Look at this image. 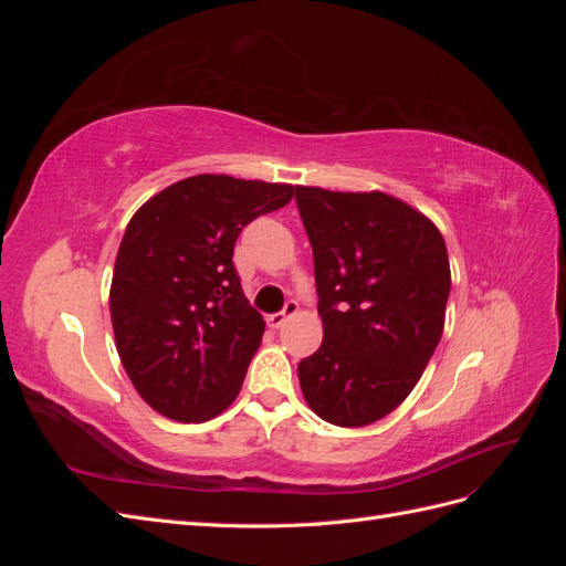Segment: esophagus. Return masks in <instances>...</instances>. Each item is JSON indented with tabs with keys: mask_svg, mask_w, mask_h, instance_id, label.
<instances>
[{
	"mask_svg": "<svg viewBox=\"0 0 566 566\" xmlns=\"http://www.w3.org/2000/svg\"><path fill=\"white\" fill-rule=\"evenodd\" d=\"M297 312H300V304H297L295 300H290V302L285 304V310H283V312H279V314H271L266 321H269L271 328H281V325H283L287 318H293Z\"/></svg>",
	"mask_w": 566,
	"mask_h": 566,
	"instance_id": "34e87169",
	"label": "esophagus"
}]
</instances>
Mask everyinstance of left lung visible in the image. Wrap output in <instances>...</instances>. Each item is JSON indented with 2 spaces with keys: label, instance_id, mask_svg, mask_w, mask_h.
Instances as JSON below:
<instances>
[{
  "label": "left lung",
  "instance_id": "8db88e82",
  "mask_svg": "<svg viewBox=\"0 0 566 566\" xmlns=\"http://www.w3.org/2000/svg\"><path fill=\"white\" fill-rule=\"evenodd\" d=\"M314 250L321 347L300 361L306 403L339 427L385 418L418 385L451 293L449 252L430 219L382 191L295 186Z\"/></svg>",
  "mask_w": 566,
  "mask_h": 566
}]
</instances>
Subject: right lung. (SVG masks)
<instances>
[{
	"mask_svg": "<svg viewBox=\"0 0 566 566\" xmlns=\"http://www.w3.org/2000/svg\"><path fill=\"white\" fill-rule=\"evenodd\" d=\"M293 193L290 184L196 175L129 219L111 321L134 389L160 416L205 422L241 391L264 318L243 295L233 245L252 219L281 210Z\"/></svg>",
	"mask_w": 566,
	"mask_h": 566,
	"instance_id": "obj_1",
	"label": "right lung"
}]
</instances>
